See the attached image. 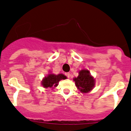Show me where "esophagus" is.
I'll return each mask as SVG.
<instances>
[{
  "label": "esophagus",
  "mask_w": 131,
  "mask_h": 131,
  "mask_svg": "<svg viewBox=\"0 0 131 131\" xmlns=\"http://www.w3.org/2000/svg\"><path fill=\"white\" fill-rule=\"evenodd\" d=\"M65 74H66V76H67V78H69L70 76H71V74H70L69 72H66V73Z\"/></svg>",
  "instance_id": "1"
}]
</instances>
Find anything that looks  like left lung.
Returning <instances> with one entry per match:
<instances>
[{"label": "left lung", "instance_id": "obj_1", "mask_svg": "<svg viewBox=\"0 0 131 131\" xmlns=\"http://www.w3.org/2000/svg\"><path fill=\"white\" fill-rule=\"evenodd\" d=\"M75 85L82 93L90 92L95 85V80L90 75L88 70H81L79 72V76L74 78Z\"/></svg>", "mask_w": 131, "mask_h": 131}]
</instances>
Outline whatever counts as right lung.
<instances>
[{
	"label": "right lung",
	"mask_w": 131,
	"mask_h": 131,
	"mask_svg": "<svg viewBox=\"0 0 131 131\" xmlns=\"http://www.w3.org/2000/svg\"><path fill=\"white\" fill-rule=\"evenodd\" d=\"M66 78H67L66 76L62 74H59L58 75L50 74L43 79L42 81V85L45 88H52L53 86H57L59 81L61 80H65Z\"/></svg>",
	"instance_id": "obj_1"
}]
</instances>
